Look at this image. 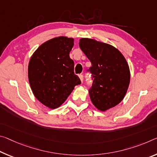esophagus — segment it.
<instances>
[{
    "mask_svg": "<svg viewBox=\"0 0 157 157\" xmlns=\"http://www.w3.org/2000/svg\"><path fill=\"white\" fill-rule=\"evenodd\" d=\"M79 79H80V80H81V82H82V83L83 79H84V76H83V75H79Z\"/></svg>",
    "mask_w": 157,
    "mask_h": 157,
    "instance_id": "esophagus-1",
    "label": "esophagus"
}]
</instances>
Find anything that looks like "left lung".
I'll use <instances>...</instances> for the list:
<instances>
[{
  "instance_id": "8db88e82",
  "label": "left lung",
  "mask_w": 157,
  "mask_h": 157,
  "mask_svg": "<svg viewBox=\"0 0 157 157\" xmlns=\"http://www.w3.org/2000/svg\"><path fill=\"white\" fill-rule=\"evenodd\" d=\"M81 50L91 63L94 78L89 97L98 110L105 112L123 100L130 84V69L121 52L110 44L94 39L81 38Z\"/></svg>"
}]
</instances>
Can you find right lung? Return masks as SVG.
<instances>
[{
	"label": "right lung",
	"instance_id": "1",
	"mask_svg": "<svg viewBox=\"0 0 157 157\" xmlns=\"http://www.w3.org/2000/svg\"><path fill=\"white\" fill-rule=\"evenodd\" d=\"M73 45V38L56 37L42 44L30 59L28 77L32 92L50 109L60 107L81 84L69 56Z\"/></svg>",
	"mask_w": 157,
	"mask_h": 157
}]
</instances>
